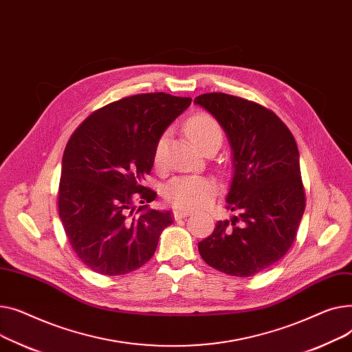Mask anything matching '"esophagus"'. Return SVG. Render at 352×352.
<instances>
[{"instance_id": "esophagus-1", "label": "esophagus", "mask_w": 352, "mask_h": 352, "mask_svg": "<svg viewBox=\"0 0 352 352\" xmlns=\"http://www.w3.org/2000/svg\"><path fill=\"white\" fill-rule=\"evenodd\" d=\"M188 216H190V212L180 210V209H175V210H173V217H175L176 220H179V219H184V217H188Z\"/></svg>"}]
</instances>
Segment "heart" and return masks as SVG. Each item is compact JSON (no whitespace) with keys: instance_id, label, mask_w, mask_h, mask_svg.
<instances>
[{"instance_id":"obj_1","label":"heart","mask_w":352,"mask_h":352,"mask_svg":"<svg viewBox=\"0 0 352 352\" xmlns=\"http://www.w3.org/2000/svg\"><path fill=\"white\" fill-rule=\"evenodd\" d=\"M189 138L201 148L204 143L217 140L221 142V129L216 119L208 113L192 116L186 125ZM168 133L159 136L155 144V163L162 164L166 157ZM217 183L214 179L204 175H182L173 177L163 189L166 200L180 210H195L208 206L217 195Z\"/></svg>"}]
</instances>
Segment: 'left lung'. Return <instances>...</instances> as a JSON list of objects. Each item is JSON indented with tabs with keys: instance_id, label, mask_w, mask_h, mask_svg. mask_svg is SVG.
Returning <instances> with one entry per match:
<instances>
[{
	"instance_id": "left-lung-1",
	"label": "left lung",
	"mask_w": 352,
	"mask_h": 352,
	"mask_svg": "<svg viewBox=\"0 0 352 352\" xmlns=\"http://www.w3.org/2000/svg\"><path fill=\"white\" fill-rule=\"evenodd\" d=\"M195 103L212 113L229 138L233 179L226 201L237 213L217 221L199 243V253L224 274H258L290 250L305 209L296 139L274 112L256 102L213 92Z\"/></svg>"
}]
</instances>
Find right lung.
<instances>
[{
	"label": "right lung",
	"mask_w": 352,
	"mask_h": 352,
	"mask_svg": "<svg viewBox=\"0 0 352 352\" xmlns=\"http://www.w3.org/2000/svg\"><path fill=\"white\" fill-rule=\"evenodd\" d=\"M192 98L164 92L119 99L89 115L62 156L59 217L79 260L95 273L120 276L155 254L170 212L148 209L156 192L142 184L155 144ZM143 204L135 213L134 203Z\"/></svg>",
	"instance_id": "obj_1"
}]
</instances>
